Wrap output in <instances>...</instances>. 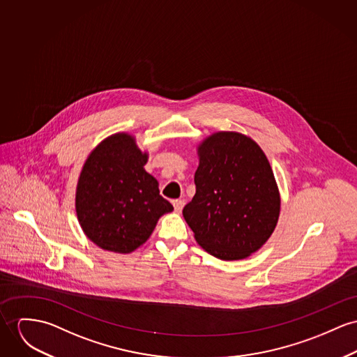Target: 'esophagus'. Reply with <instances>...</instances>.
<instances>
[{"instance_id": "esophagus-1", "label": "esophagus", "mask_w": 357, "mask_h": 357, "mask_svg": "<svg viewBox=\"0 0 357 357\" xmlns=\"http://www.w3.org/2000/svg\"><path fill=\"white\" fill-rule=\"evenodd\" d=\"M172 205H174V209H175V212H182V209H183V206H185V202L182 201V199H175V201H172Z\"/></svg>"}]
</instances>
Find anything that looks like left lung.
<instances>
[{
    "label": "left lung",
    "mask_w": 357,
    "mask_h": 357,
    "mask_svg": "<svg viewBox=\"0 0 357 357\" xmlns=\"http://www.w3.org/2000/svg\"><path fill=\"white\" fill-rule=\"evenodd\" d=\"M198 153L195 195L183 218L213 257L246 258L271 238L280 215L272 167L255 141L235 132L212 135Z\"/></svg>",
    "instance_id": "8db88e82"
}]
</instances>
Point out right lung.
Segmentation results:
<instances>
[{
  "label": "right lung",
  "mask_w": 357,
  "mask_h": 357,
  "mask_svg": "<svg viewBox=\"0 0 357 357\" xmlns=\"http://www.w3.org/2000/svg\"><path fill=\"white\" fill-rule=\"evenodd\" d=\"M148 155L135 138L118 133L86 159L76 192V212L85 235L103 250L132 252L146 242L172 205L158 181L144 169Z\"/></svg>",
  "instance_id": "1"
}]
</instances>
